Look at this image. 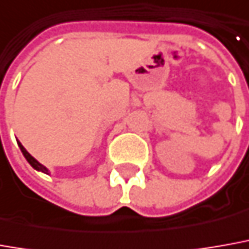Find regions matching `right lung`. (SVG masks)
I'll return each mask as SVG.
<instances>
[{
	"label": "right lung",
	"mask_w": 249,
	"mask_h": 249,
	"mask_svg": "<svg viewBox=\"0 0 249 249\" xmlns=\"http://www.w3.org/2000/svg\"><path fill=\"white\" fill-rule=\"evenodd\" d=\"M18 147H20V150H21L23 155H24V158L27 160V162H28V163H30V165H31V166L34 167L35 170H38V172H42V173H45V174H50L49 169H47L46 166H43V165H42L40 162H38V160H35V158L32 157L31 154H30L28 151H27V150H25L24 146H23V144H21V143H20L18 140Z\"/></svg>",
	"instance_id": "1"
}]
</instances>
